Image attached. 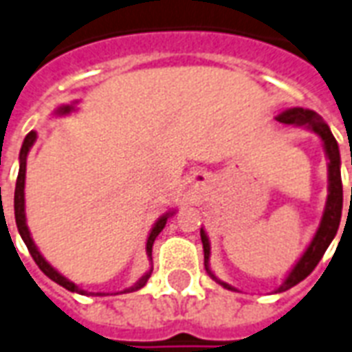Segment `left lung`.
Instances as JSON below:
<instances>
[{
	"mask_svg": "<svg viewBox=\"0 0 352 352\" xmlns=\"http://www.w3.org/2000/svg\"><path fill=\"white\" fill-rule=\"evenodd\" d=\"M276 121H280L283 124H293V126H306L311 130L314 134L321 138L322 147H324V155L329 158V197H327V205H324V212L321 216V223L315 231L314 239L308 244V248L304 250V254L300 259L296 261L293 269L289 270V274L285 276V280L282 285L276 289V293H282L287 289L295 287L296 283H300L306 276L311 274V270L317 267V263L321 261V257L324 256V252L330 246V242L334 241L340 222H342V209H343V186H342V158H340V147L336 138L332 136L329 124L322 121V117L319 113H315L314 110H304V108H289V110L282 111L276 116ZM352 166V160H351ZM351 203H352V186H351ZM351 207V205H349ZM201 242L203 252H205V270L207 274L214 280L216 283H220L229 291H236L235 287H231L229 283L218 280L214 272L210 270L209 259H210V242L209 236L205 233V229L201 228Z\"/></svg>",
	"mask_w": 352,
	"mask_h": 352,
	"instance_id": "left-lung-1",
	"label": "left lung"
}]
</instances>
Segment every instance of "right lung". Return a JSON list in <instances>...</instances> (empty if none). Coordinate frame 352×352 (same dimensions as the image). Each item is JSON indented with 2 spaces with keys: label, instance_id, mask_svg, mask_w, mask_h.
Wrapping results in <instances>:
<instances>
[{
  "label": "right lung",
  "instance_id": "right-lung-1",
  "mask_svg": "<svg viewBox=\"0 0 352 352\" xmlns=\"http://www.w3.org/2000/svg\"><path fill=\"white\" fill-rule=\"evenodd\" d=\"M76 104L78 102L61 104V106H57L56 110H54V113H56V116H69L70 111L76 110ZM35 140H37V132H35V130H31L30 134L25 136V140H23L22 149H20V169H18L16 188H14V218H16L18 233H20L22 241L25 242V246H28V250H30L31 257L35 259V263L38 265V269L43 270L44 274L48 276L50 280H54L56 283H59L61 287L69 289V291H72V293H80V295H85L87 291H83V289L78 287L76 283L70 282L69 278H65L61 272H57V270L52 267L50 263L44 259L43 254L38 252L35 241L31 239L30 228H28V223H25V194H23V188H25V164H28V155H30V149L33 147ZM173 212H175V210H168V212H164V214L160 216L158 220H156L155 226H153V229H151L149 236H147V244H145V252H147V257H149V261H151V254H153V244H155V239L160 235V231L166 228V222H168L169 216H173ZM151 272H153V269L147 270V272H145V274H143L142 278H140V280H138V282L132 285V287L124 289V291H121V293H132V291H138V289H142L143 285L147 283V280L151 278ZM96 295H104V293H96ZM113 295H119V293H113Z\"/></svg>",
  "mask_w": 352,
  "mask_h": 352
}]
</instances>
